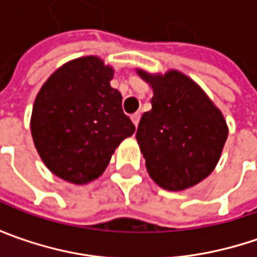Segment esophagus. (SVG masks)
Masks as SVG:
<instances>
[{
	"instance_id": "1",
	"label": "esophagus",
	"mask_w": 257,
	"mask_h": 257,
	"mask_svg": "<svg viewBox=\"0 0 257 257\" xmlns=\"http://www.w3.org/2000/svg\"><path fill=\"white\" fill-rule=\"evenodd\" d=\"M140 117H142V114H140V113H134L133 115H132V121H133L136 127L139 125V121H140Z\"/></svg>"
}]
</instances>
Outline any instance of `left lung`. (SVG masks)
<instances>
[{"instance_id": "left-lung-1", "label": "left lung", "mask_w": 257, "mask_h": 257, "mask_svg": "<svg viewBox=\"0 0 257 257\" xmlns=\"http://www.w3.org/2000/svg\"><path fill=\"white\" fill-rule=\"evenodd\" d=\"M136 71L153 90L152 110L142 115L136 134L149 176L170 192L196 186L214 170L227 140L222 111L177 70Z\"/></svg>"}]
</instances>
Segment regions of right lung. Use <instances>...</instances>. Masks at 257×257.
<instances>
[{
    "label": "right lung",
    "instance_id": "1",
    "mask_svg": "<svg viewBox=\"0 0 257 257\" xmlns=\"http://www.w3.org/2000/svg\"><path fill=\"white\" fill-rule=\"evenodd\" d=\"M113 67L100 57L71 60L48 77L35 97L31 136L47 169L73 184L98 179L114 150L136 127L110 85Z\"/></svg>",
    "mask_w": 257,
    "mask_h": 257
}]
</instances>
